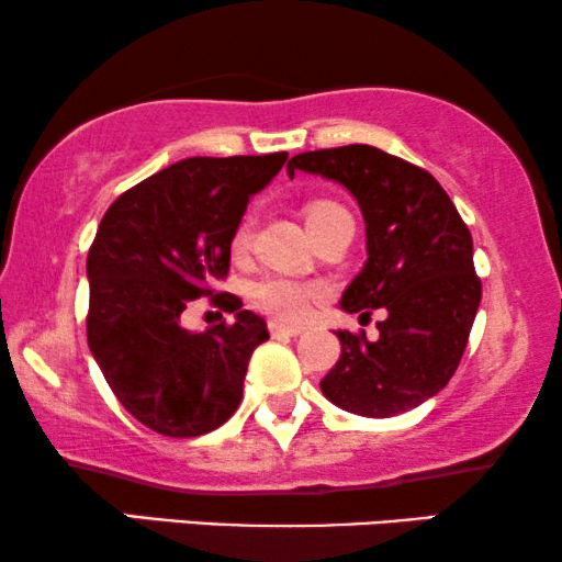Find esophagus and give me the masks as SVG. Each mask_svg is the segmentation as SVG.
Segmentation results:
<instances>
[{"label": "esophagus", "mask_w": 562, "mask_h": 562, "mask_svg": "<svg viewBox=\"0 0 562 562\" xmlns=\"http://www.w3.org/2000/svg\"><path fill=\"white\" fill-rule=\"evenodd\" d=\"M268 329H271V335H273V337H281V335H286V337H296V335H302V333H304V327H299V325H283V322H279V319H271V322H268Z\"/></svg>", "instance_id": "34e87169"}]
</instances>
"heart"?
<instances>
[{
  "mask_svg": "<svg viewBox=\"0 0 562 562\" xmlns=\"http://www.w3.org/2000/svg\"><path fill=\"white\" fill-rule=\"evenodd\" d=\"M345 217H350V214L345 212L340 204L327 202V199H317V202H310L304 206V220L312 235L317 233V229L333 225V222L345 220ZM252 229H256V217H252V214H245L240 225H237L233 233L235 252H245L250 248ZM250 296L260 310L273 314L276 319L302 322L310 317L314 302L319 299V289L312 286V283L286 279V276H266V279L252 283Z\"/></svg>",
  "mask_w": 562,
  "mask_h": 562,
  "instance_id": "obj_1",
  "label": "heart"
}]
</instances>
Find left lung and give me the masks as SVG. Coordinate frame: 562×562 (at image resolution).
Masks as SVG:
<instances>
[{"label":"left lung","instance_id":"left-lung-1","mask_svg":"<svg viewBox=\"0 0 562 562\" xmlns=\"http://www.w3.org/2000/svg\"><path fill=\"white\" fill-rule=\"evenodd\" d=\"M294 171L342 183L366 220L368 260L340 310H383L379 340L337 329L342 352L322 394L360 417H394L448 386L481 304L473 237L456 204L425 168L373 145L299 153Z\"/></svg>","mask_w":562,"mask_h":562}]
</instances>
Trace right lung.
Masks as SVG:
<instances>
[{
    "label": "right lung",
    "instance_id": "add662e5",
    "mask_svg": "<svg viewBox=\"0 0 562 562\" xmlns=\"http://www.w3.org/2000/svg\"><path fill=\"white\" fill-rule=\"evenodd\" d=\"M289 153L187 158L125 191L89 248L87 337L120 404L153 432L199 437L233 417L263 317L217 294L233 325L189 333L181 312L229 271V245L250 196Z\"/></svg>",
    "mask_w": 562,
    "mask_h": 562
}]
</instances>
